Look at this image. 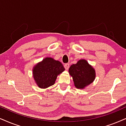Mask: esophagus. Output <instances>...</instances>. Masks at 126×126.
Instances as JSON below:
<instances>
[{
	"label": "esophagus",
	"mask_w": 126,
	"mask_h": 126,
	"mask_svg": "<svg viewBox=\"0 0 126 126\" xmlns=\"http://www.w3.org/2000/svg\"><path fill=\"white\" fill-rule=\"evenodd\" d=\"M64 67L65 69H66V70H67L68 69V68H69V67H70V64H68V63H66V64L64 65Z\"/></svg>",
	"instance_id": "34e87169"
}]
</instances>
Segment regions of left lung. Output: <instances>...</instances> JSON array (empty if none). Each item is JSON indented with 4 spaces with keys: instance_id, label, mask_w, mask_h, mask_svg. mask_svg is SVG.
Wrapping results in <instances>:
<instances>
[{
    "instance_id": "8db88e82",
    "label": "left lung",
    "mask_w": 126,
    "mask_h": 126,
    "mask_svg": "<svg viewBox=\"0 0 126 126\" xmlns=\"http://www.w3.org/2000/svg\"><path fill=\"white\" fill-rule=\"evenodd\" d=\"M68 73L73 78L74 86L77 89L86 88L94 82L96 77L95 69L85 59H80L70 67Z\"/></svg>"
}]
</instances>
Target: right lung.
<instances>
[{
    "label": "right lung",
    "instance_id": "1",
    "mask_svg": "<svg viewBox=\"0 0 126 126\" xmlns=\"http://www.w3.org/2000/svg\"><path fill=\"white\" fill-rule=\"evenodd\" d=\"M64 70L61 62L52 58H45L34 66L32 75L38 87L45 89L53 85L58 75Z\"/></svg>",
    "mask_w": 126,
    "mask_h": 126
}]
</instances>
